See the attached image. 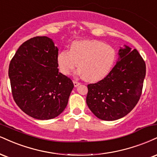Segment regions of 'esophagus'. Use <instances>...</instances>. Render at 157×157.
<instances>
[{"instance_id":"esophagus-1","label":"esophagus","mask_w":157,"mask_h":157,"mask_svg":"<svg viewBox=\"0 0 157 157\" xmlns=\"http://www.w3.org/2000/svg\"><path fill=\"white\" fill-rule=\"evenodd\" d=\"M73 83H74V86H75V87H77V86H78L79 85H80V82H77V81H76V80H74Z\"/></svg>"}]
</instances>
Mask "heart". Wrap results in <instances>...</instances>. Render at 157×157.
<instances>
[{"label": "heart", "mask_w": 157, "mask_h": 157, "mask_svg": "<svg viewBox=\"0 0 157 157\" xmlns=\"http://www.w3.org/2000/svg\"><path fill=\"white\" fill-rule=\"evenodd\" d=\"M116 56V50L111 45L98 40H82L71 43L69 51H60L57 63L65 75H70L78 63L80 73L85 80L95 82L108 75Z\"/></svg>", "instance_id": "1"}]
</instances>
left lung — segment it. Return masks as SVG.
Here are the masks:
<instances>
[{"label":"left lung","instance_id":"left-lung-1","mask_svg":"<svg viewBox=\"0 0 157 157\" xmlns=\"http://www.w3.org/2000/svg\"><path fill=\"white\" fill-rule=\"evenodd\" d=\"M124 46L108 75L97 83L88 85L87 105L99 119L115 121L126 116L142 94L145 63L136 49Z\"/></svg>","mask_w":157,"mask_h":157}]
</instances>
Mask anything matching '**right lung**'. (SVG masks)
<instances>
[{
  "instance_id": "right-lung-1",
  "label": "right lung",
  "mask_w": 157,
  "mask_h": 157,
  "mask_svg": "<svg viewBox=\"0 0 157 157\" xmlns=\"http://www.w3.org/2000/svg\"><path fill=\"white\" fill-rule=\"evenodd\" d=\"M58 49L48 36H36L20 45L9 67L14 101L39 120L56 118L67 107L74 88L58 69Z\"/></svg>"
}]
</instances>
